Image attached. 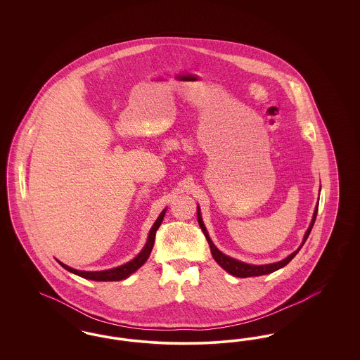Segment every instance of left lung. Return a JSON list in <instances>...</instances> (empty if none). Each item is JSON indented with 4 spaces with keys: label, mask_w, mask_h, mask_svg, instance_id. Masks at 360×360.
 I'll return each mask as SVG.
<instances>
[{
    "label": "left lung",
    "mask_w": 360,
    "mask_h": 360,
    "mask_svg": "<svg viewBox=\"0 0 360 360\" xmlns=\"http://www.w3.org/2000/svg\"><path fill=\"white\" fill-rule=\"evenodd\" d=\"M317 210H319V204L316 206V210H314V214H313L311 223L309 225L308 231H307V233H305V236H304V241H302L301 247L305 244V241L308 239L309 233H310V231H311V228H313V225H314L316 216H317ZM197 219H198V224H200V226H201V229H202V232H204V235H205L206 240H207V243H209L212 257H214V260H216V262L223 267L224 270H225L226 273H229V274H232L233 276L247 278V276H259V275H266L270 274V273H274L276 270H279V269L285 267V266L290 262L291 259L298 254V251L301 250V247H300L297 251H294V252H292L291 255H289V257H286V259H283V260H281V262H276V263H271V264H263V266L247 264V263L239 262V260H236V259H233V257H226V255H224L221 251H219V250L216 248V245L212 243V240H210L209 235H207V232H206L205 225H204V223H202V219H201L200 207L197 209Z\"/></svg>",
    "instance_id": "1"
}]
</instances>
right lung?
<instances>
[{
    "mask_svg": "<svg viewBox=\"0 0 360 360\" xmlns=\"http://www.w3.org/2000/svg\"><path fill=\"white\" fill-rule=\"evenodd\" d=\"M165 212L166 210H163L160 213V216L158 217V220L153 225V228L150 231V235H148L147 244L144 245L143 251L134 260L122 264L120 267H116V269H112V270H105V271H79V270H74V269H71L69 266H66V264L59 262L60 266L65 267L70 273H74V274L79 275V276L86 278V279H91V281H103H103H121V279H125L127 276H129L132 273H135L137 269H140L146 263V260L148 259V257H150V254L153 251V247H154L155 233H156L158 228L160 226V224L163 221Z\"/></svg>",
    "mask_w": 360,
    "mask_h": 360,
    "instance_id": "1",
    "label": "right lung"
}]
</instances>
